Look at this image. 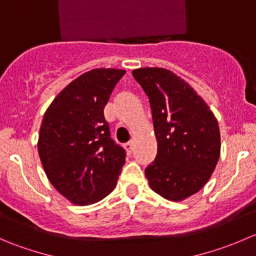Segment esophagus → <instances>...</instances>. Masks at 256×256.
Segmentation results:
<instances>
[{"instance_id": "esophagus-1", "label": "esophagus", "mask_w": 256, "mask_h": 256, "mask_svg": "<svg viewBox=\"0 0 256 256\" xmlns=\"http://www.w3.org/2000/svg\"><path fill=\"white\" fill-rule=\"evenodd\" d=\"M124 147H125L128 151H131V150H132V147H134V142H132V141H128V142H126L125 144H124Z\"/></svg>"}]
</instances>
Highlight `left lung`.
Segmentation results:
<instances>
[{"label": "left lung", "mask_w": 256, "mask_h": 256, "mask_svg": "<svg viewBox=\"0 0 256 256\" xmlns=\"http://www.w3.org/2000/svg\"><path fill=\"white\" fill-rule=\"evenodd\" d=\"M134 78L148 96L157 156L144 174L152 190L174 202L197 193L220 156L216 116L196 90L174 72L140 68Z\"/></svg>", "instance_id": "8db88e82"}]
</instances>
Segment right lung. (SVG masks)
I'll return each instance as SVG.
<instances>
[{
	"instance_id": "right-lung-1",
	"label": "right lung",
	"mask_w": 256,
	"mask_h": 256,
	"mask_svg": "<svg viewBox=\"0 0 256 256\" xmlns=\"http://www.w3.org/2000/svg\"><path fill=\"white\" fill-rule=\"evenodd\" d=\"M126 72L98 68L66 85L49 105L38 154L49 182L76 206L112 192L125 164V150L110 138L104 108Z\"/></svg>"
}]
</instances>
